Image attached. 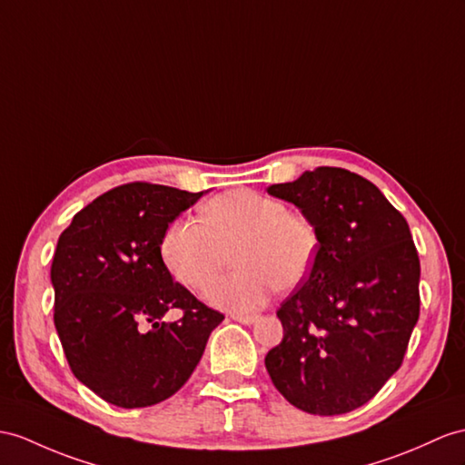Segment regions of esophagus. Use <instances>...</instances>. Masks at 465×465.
Returning <instances> with one entry per match:
<instances>
[{
    "mask_svg": "<svg viewBox=\"0 0 465 465\" xmlns=\"http://www.w3.org/2000/svg\"><path fill=\"white\" fill-rule=\"evenodd\" d=\"M231 318L234 322H239V323L251 325V323H254L258 320V315H254V313H231Z\"/></svg>",
    "mask_w": 465,
    "mask_h": 465,
    "instance_id": "1",
    "label": "esophagus"
}]
</instances>
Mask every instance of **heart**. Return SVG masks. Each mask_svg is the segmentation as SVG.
<instances>
[{
	"label": "heart",
	"instance_id": "obj_1",
	"mask_svg": "<svg viewBox=\"0 0 465 465\" xmlns=\"http://www.w3.org/2000/svg\"><path fill=\"white\" fill-rule=\"evenodd\" d=\"M318 246V229L305 214L258 191L234 189L211 197L201 207V221L169 223L160 252L175 280L207 293L232 252L240 266L212 285L209 300L219 308L251 312L264 305L276 288L300 286Z\"/></svg>",
	"mask_w": 465,
	"mask_h": 465
}]
</instances>
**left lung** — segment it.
Returning a JSON list of instances; mask_svg holds the SVG:
<instances>
[{
  "label": "left lung",
  "mask_w": 465,
  "mask_h": 465,
  "mask_svg": "<svg viewBox=\"0 0 465 465\" xmlns=\"http://www.w3.org/2000/svg\"><path fill=\"white\" fill-rule=\"evenodd\" d=\"M268 193L300 207L320 236L308 278L276 312L284 337L264 359L268 375L303 412H351L401 369L420 315L409 223L341 167H315Z\"/></svg>",
  "instance_id": "left-lung-1"
}]
</instances>
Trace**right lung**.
Listing matches in <instances>:
<instances>
[{
  "mask_svg": "<svg viewBox=\"0 0 465 465\" xmlns=\"http://www.w3.org/2000/svg\"><path fill=\"white\" fill-rule=\"evenodd\" d=\"M134 181L106 191L61 232L51 264L54 327L73 375L120 409H143L189 381L224 315L173 282L160 252L169 223L201 199ZM182 318L165 324V311Z\"/></svg>",
  "mask_w": 465,
  "mask_h": 465,
  "instance_id": "right-lung-1",
  "label": "right lung"
}]
</instances>
